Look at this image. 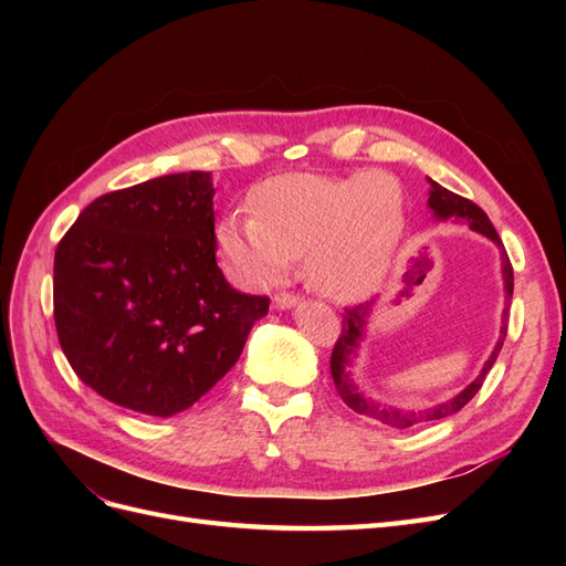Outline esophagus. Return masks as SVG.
<instances>
[{
    "mask_svg": "<svg viewBox=\"0 0 566 566\" xmlns=\"http://www.w3.org/2000/svg\"><path fill=\"white\" fill-rule=\"evenodd\" d=\"M273 306H276V310H293V306L300 302V297H295V295H290V293H276L273 295Z\"/></svg>",
    "mask_w": 566,
    "mask_h": 566,
    "instance_id": "34e87169",
    "label": "esophagus"
}]
</instances>
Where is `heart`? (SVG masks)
Instances as JSON below:
<instances>
[{
	"label": "heart",
	"instance_id": "obj_1",
	"mask_svg": "<svg viewBox=\"0 0 566 566\" xmlns=\"http://www.w3.org/2000/svg\"><path fill=\"white\" fill-rule=\"evenodd\" d=\"M254 214L221 219V252L248 285L283 281L295 260L318 293L354 302L380 287L406 231V193L380 169L347 177L281 175L252 198Z\"/></svg>",
	"mask_w": 566,
	"mask_h": 566
}]
</instances>
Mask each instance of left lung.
I'll list each match as a JSON object with an SVG mask.
<instances>
[{"instance_id": "left-lung-1", "label": "left lung", "mask_w": 566, "mask_h": 566, "mask_svg": "<svg viewBox=\"0 0 566 566\" xmlns=\"http://www.w3.org/2000/svg\"><path fill=\"white\" fill-rule=\"evenodd\" d=\"M430 181V200H427V205H430L432 214L439 219V221H462V224H470L472 231L486 235L489 241H493L495 245H499L501 250V269H503V283H505V310H503V318H501V335H499V342H495V347L489 356V361L484 364L482 373L476 375V378L462 389L460 394H455L453 399L443 401V403H437L432 408H422V410H403V408H397V406H387V403H380V401H373L370 397H366V394L358 389V385L354 382L352 378V368H354V358H356V352L358 347H361V339H364V333H366V325H368V318L373 314V302L368 304H356L352 306V310H345V318H342V333L335 342V349L331 354V373H333V380H335V389L342 397V401H345L352 410H356V413L361 416H368L373 420H380L382 424L387 427H394V430H408V427H416V424H424V422H432V420H441V418H449L453 413H458V410L465 406L474 394L482 389L484 385V378L486 373L491 370V366L495 364V358H499V352L503 347L505 342V335H507V306H510V300H512V290H515V276H512V264H510V256L501 243V235L495 233L493 224L489 221L486 212L479 208V205H474L472 200L462 198V196H455L453 191H449V188L439 186L437 181L427 179Z\"/></svg>"}]
</instances>
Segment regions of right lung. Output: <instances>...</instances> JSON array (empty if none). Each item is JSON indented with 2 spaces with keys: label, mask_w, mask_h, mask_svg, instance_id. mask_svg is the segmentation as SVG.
I'll list each match as a JSON object with an SVG mask.
<instances>
[{
  "label": "right lung",
  "mask_w": 566,
  "mask_h": 566,
  "mask_svg": "<svg viewBox=\"0 0 566 566\" xmlns=\"http://www.w3.org/2000/svg\"><path fill=\"white\" fill-rule=\"evenodd\" d=\"M210 172L96 198L54 256V321L77 378L136 413L191 408L241 356L269 297L217 266Z\"/></svg>",
  "instance_id": "1"
}]
</instances>
